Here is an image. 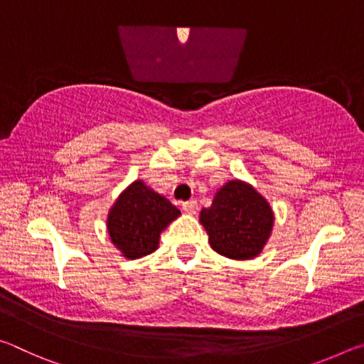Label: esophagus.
<instances>
[{"mask_svg":"<svg viewBox=\"0 0 364 364\" xmlns=\"http://www.w3.org/2000/svg\"><path fill=\"white\" fill-rule=\"evenodd\" d=\"M181 207H183L184 212L191 213V215H194V213L197 212V202H196V200H186V202H183Z\"/></svg>","mask_w":364,"mask_h":364,"instance_id":"obj_1","label":"esophagus"}]
</instances>
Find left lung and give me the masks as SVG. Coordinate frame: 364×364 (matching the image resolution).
I'll return each instance as SVG.
<instances>
[{"mask_svg":"<svg viewBox=\"0 0 364 364\" xmlns=\"http://www.w3.org/2000/svg\"><path fill=\"white\" fill-rule=\"evenodd\" d=\"M273 210L250 184L231 180L202 208L200 223L212 249L234 260H249L260 254L273 230Z\"/></svg>","mask_w":364,"mask_h":364,"instance_id":"8db88e82","label":"left lung"}]
</instances>
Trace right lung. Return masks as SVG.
Here are the masks:
<instances>
[{
    "instance_id": "obj_1",
    "label": "right lung",
    "mask_w": 364,
    "mask_h": 364,
    "mask_svg": "<svg viewBox=\"0 0 364 364\" xmlns=\"http://www.w3.org/2000/svg\"><path fill=\"white\" fill-rule=\"evenodd\" d=\"M180 210L167 197L157 194L138 180L115 200L107 217L109 236L123 257L139 258L152 254L159 237Z\"/></svg>"
}]
</instances>
